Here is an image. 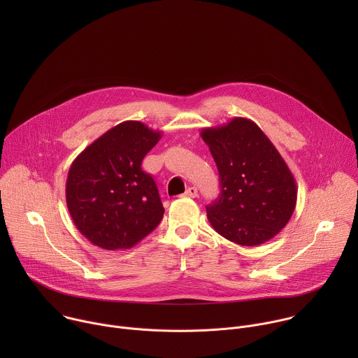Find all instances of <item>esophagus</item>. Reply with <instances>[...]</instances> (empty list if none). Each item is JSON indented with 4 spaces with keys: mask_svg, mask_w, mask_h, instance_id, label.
<instances>
[{
    "mask_svg": "<svg viewBox=\"0 0 358 358\" xmlns=\"http://www.w3.org/2000/svg\"><path fill=\"white\" fill-rule=\"evenodd\" d=\"M184 195H185V196H188V198H195V196L198 195V189H196L195 187H188V188L185 189Z\"/></svg>",
    "mask_w": 358,
    "mask_h": 358,
    "instance_id": "obj_1",
    "label": "esophagus"
}]
</instances>
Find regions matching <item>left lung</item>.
I'll list each match as a JSON object with an SVG mask.
<instances>
[{
	"label": "left lung",
	"instance_id": "8db88e82",
	"mask_svg": "<svg viewBox=\"0 0 358 358\" xmlns=\"http://www.w3.org/2000/svg\"><path fill=\"white\" fill-rule=\"evenodd\" d=\"M201 137L215 160L221 194L207 207L213 228L242 246H257L292 218L297 187L292 171L261 127L245 117L206 127Z\"/></svg>",
	"mask_w": 358,
	"mask_h": 358
}]
</instances>
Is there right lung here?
<instances>
[{
  "label": "right lung",
  "mask_w": 358,
  "mask_h": 358,
  "mask_svg": "<svg viewBox=\"0 0 358 358\" xmlns=\"http://www.w3.org/2000/svg\"><path fill=\"white\" fill-rule=\"evenodd\" d=\"M162 131L123 122L89 144L73 160L66 206L75 227L93 245L129 249L155 231L164 208L157 185L141 170Z\"/></svg>",
  "instance_id": "add662e5"
}]
</instances>
